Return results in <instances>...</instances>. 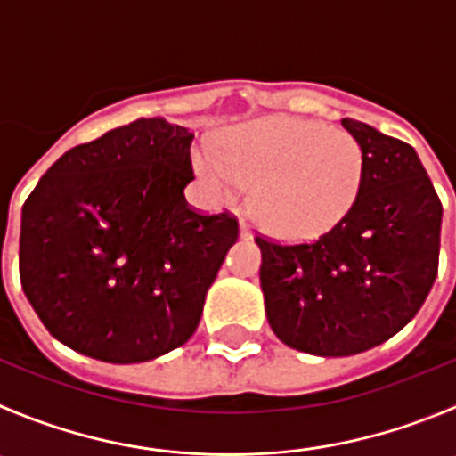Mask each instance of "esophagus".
Listing matches in <instances>:
<instances>
[{"label": "esophagus", "instance_id": "34e87169", "mask_svg": "<svg viewBox=\"0 0 456 456\" xmlns=\"http://www.w3.org/2000/svg\"><path fill=\"white\" fill-rule=\"evenodd\" d=\"M240 236H242V238H249V236H252V227H249L248 220H240Z\"/></svg>", "mask_w": 456, "mask_h": 456}]
</instances>
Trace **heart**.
Segmentation results:
<instances>
[{
  "label": "heart",
  "mask_w": 456,
  "mask_h": 456,
  "mask_svg": "<svg viewBox=\"0 0 456 456\" xmlns=\"http://www.w3.org/2000/svg\"><path fill=\"white\" fill-rule=\"evenodd\" d=\"M195 168L227 198L256 186L252 208L263 227L283 238H310L353 207L364 152L348 132L276 117L236 127L224 137L220 157L200 151Z\"/></svg>",
  "instance_id": "b5f03b06"
}]
</instances>
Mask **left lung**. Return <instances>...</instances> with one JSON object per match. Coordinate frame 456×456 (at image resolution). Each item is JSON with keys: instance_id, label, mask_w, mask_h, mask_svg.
Masks as SVG:
<instances>
[{"instance_id": "8db88e82", "label": "left lung", "mask_w": 456, "mask_h": 456, "mask_svg": "<svg viewBox=\"0 0 456 456\" xmlns=\"http://www.w3.org/2000/svg\"><path fill=\"white\" fill-rule=\"evenodd\" d=\"M342 126L364 152L353 207L314 240L256 236L272 330L324 357L378 346L419 313L439 272L444 216L410 143L351 118Z\"/></svg>"}]
</instances>
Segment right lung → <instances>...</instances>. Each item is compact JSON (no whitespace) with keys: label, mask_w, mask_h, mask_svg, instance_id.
Returning a JSON list of instances; mask_svg holds the SVG:
<instances>
[{"label":"right lung","mask_w":456,"mask_h":456,"mask_svg":"<svg viewBox=\"0 0 456 456\" xmlns=\"http://www.w3.org/2000/svg\"><path fill=\"white\" fill-rule=\"evenodd\" d=\"M191 142L177 123L137 118L67 151L31 191L20 281L55 339L132 364L195 333L238 218L184 200Z\"/></svg>","instance_id":"right-lung-1"}]
</instances>
